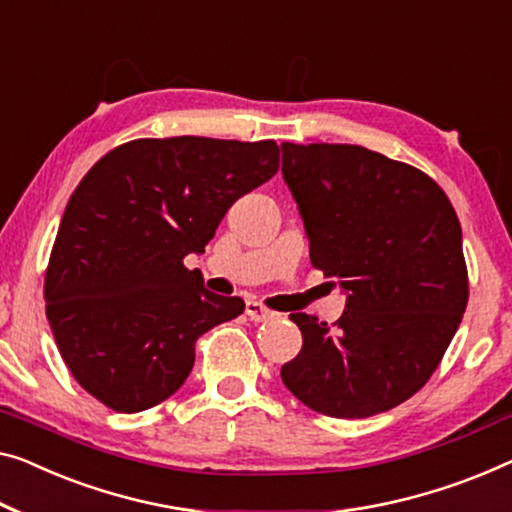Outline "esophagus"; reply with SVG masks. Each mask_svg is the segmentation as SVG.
I'll list each match as a JSON object with an SVG mask.
<instances>
[{
    "label": "esophagus",
    "instance_id": "esophagus-1",
    "mask_svg": "<svg viewBox=\"0 0 512 512\" xmlns=\"http://www.w3.org/2000/svg\"><path fill=\"white\" fill-rule=\"evenodd\" d=\"M246 315L253 319V322H269V319H276V312L269 310L264 303H259L255 299L246 301Z\"/></svg>",
    "mask_w": 512,
    "mask_h": 512
}]
</instances>
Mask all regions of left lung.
Masks as SVG:
<instances>
[{"instance_id": "left-lung-1", "label": "left lung", "mask_w": 512, "mask_h": 512, "mask_svg": "<svg viewBox=\"0 0 512 512\" xmlns=\"http://www.w3.org/2000/svg\"><path fill=\"white\" fill-rule=\"evenodd\" d=\"M282 177L312 266L349 294L333 329L289 315L303 347L282 365V381L331 418L398 407L437 370L469 301L451 200L418 167L358 144L282 142Z\"/></svg>"}]
</instances>
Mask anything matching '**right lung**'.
I'll return each instance as SVG.
<instances>
[{
	"instance_id": "add662e5",
	"label": "right lung",
	"mask_w": 512,
	"mask_h": 512,
	"mask_svg": "<svg viewBox=\"0 0 512 512\" xmlns=\"http://www.w3.org/2000/svg\"><path fill=\"white\" fill-rule=\"evenodd\" d=\"M278 167L273 140L140 137L82 177L43 299L59 354L89 395L135 414L179 391L200 335L246 308L207 292L183 257L204 253L227 209Z\"/></svg>"
}]
</instances>
